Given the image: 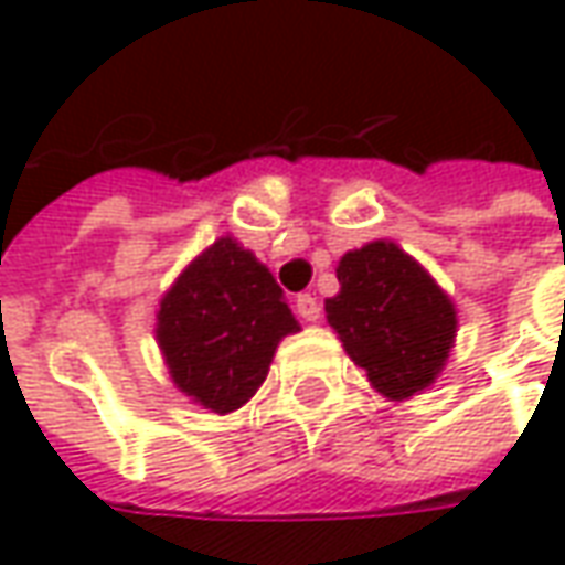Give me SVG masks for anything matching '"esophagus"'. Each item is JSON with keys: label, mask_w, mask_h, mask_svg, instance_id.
<instances>
[{"label": "esophagus", "mask_w": 565, "mask_h": 565, "mask_svg": "<svg viewBox=\"0 0 565 565\" xmlns=\"http://www.w3.org/2000/svg\"><path fill=\"white\" fill-rule=\"evenodd\" d=\"M295 310H298V317L308 320V323H317V320H320V301H317L313 295H298Z\"/></svg>", "instance_id": "1"}]
</instances>
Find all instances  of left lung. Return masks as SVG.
I'll use <instances>...</instances> for the list:
<instances>
[{"mask_svg":"<svg viewBox=\"0 0 565 565\" xmlns=\"http://www.w3.org/2000/svg\"><path fill=\"white\" fill-rule=\"evenodd\" d=\"M335 276L342 289L327 298V320L370 385L388 401L429 388L457 335V310L441 286L385 238L348 252Z\"/></svg>","mask_w":565,"mask_h":565,"instance_id":"8db88e82","label":"left lung"}]
</instances>
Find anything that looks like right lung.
Here are the masks:
<instances>
[{"label": "right lung", "instance_id": "1", "mask_svg": "<svg viewBox=\"0 0 565 565\" xmlns=\"http://www.w3.org/2000/svg\"><path fill=\"white\" fill-rule=\"evenodd\" d=\"M298 329L274 274L223 236L164 291L154 335L173 385L211 414H233L267 380L276 344Z\"/></svg>", "mask_w": 565, "mask_h": 565}]
</instances>
